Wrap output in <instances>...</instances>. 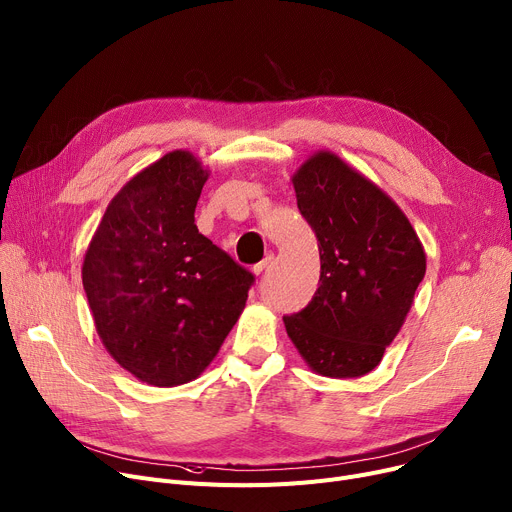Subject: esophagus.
<instances>
[{"mask_svg":"<svg viewBox=\"0 0 512 512\" xmlns=\"http://www.w3.org/2000/svg\"><path fill=\"white\" fill-rule=\"evenodd\" d=\"M271 263H274V255L269 253V255L263 259V261H259V263L253 267V271H255V274L259 276V274H263V271H265V269H267Z\"/></svg>","mask_w":512,"mask_h":512,"instance_id":"34e87169","label":"esophagus"}]
</instances>
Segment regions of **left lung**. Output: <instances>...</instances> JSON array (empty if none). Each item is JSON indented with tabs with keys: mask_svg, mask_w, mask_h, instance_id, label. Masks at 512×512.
I'll list each match as a JSON object with an SVG mask.
<instances>
[{
	"mask_svg": "<svg viewBox=\"0 0 512 512\" xmlns=\"http://www.w3.org/2000/svg\"><path fill=\"white\" fill-rule=\"evenodd\" d=\"M292 181L317 234L321 276L313 300L284 317L286 331L323 377H362L410 311L426 274L424 249L395 203L335 154H315Z\"/></svg>",
	"mask_w": 512,
	"mask_h": 512,
	"instance_id": "obj_1",
	"label": "left lung"
}]
</instances>
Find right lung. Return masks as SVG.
<instances>
[{
  "label": "right lung",
  "instance_id": "1",
  "mask_svg": "<svg viewBox=\"0 0 512 512\" xmlns=\"http://www.w3.org/2000/svg\"><path fill=\"white\" fill-rule=\"evenodd\" d=\"M206 181L189 152L162 156L113 197L84 257L82 284L102 344L154 387L199 377L255 284L195 226Z\"/></svg>",
  "mask_w": 512,
  "mask_h": 512
}]
</instances>
